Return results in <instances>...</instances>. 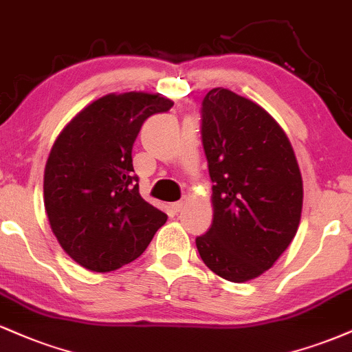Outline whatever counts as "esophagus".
Listing matches in <instances>:
<instances>
[{
  "mask_svg": "<svg viewBox=\"0 0 352 352\" xmlns=\"http://www.w3.org/2000/svg\"><path fill=\"white\" fill-rule=\"evenodd\" d=\"M184 206H186V201L181 199V201H177V202H173L171 208H173V210H175V212H181Z\"/></svg>",
  "mask_w": 352,
  "mask_h": 352,
  "instance_id": "1",
  "label": "esophagus"
}]
</instances>
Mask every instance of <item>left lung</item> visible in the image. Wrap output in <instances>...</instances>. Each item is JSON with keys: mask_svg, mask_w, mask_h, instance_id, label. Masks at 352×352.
I'll use <instances>...</instances> for the list:
<instances>
[{"mask_svg": "<svg viewBox=\"0 0 352 352\" xmlns=\"http://www.w3.org/2000/svg\"><path fill=\"white\" fill-rule=\"evenodd\" d=\"M201 115L214 219L196 245L214 274L247 282L274 265L298 230L300 168L282 126L249 98L217 87Z\"/></svg>", "mask_w": 352, "mask_h": 352, "instance_id": "8db88e82", "label": "left lung"}]
</instances>
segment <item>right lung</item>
<instances>
[{
    "mask_svg": "<svg viewBox=\"0 0 352 352\" xmlns=\"http://www.w3.org/2000/svg\"><path fill=\"white\" fill-rule=\"evenodd\" d=\"M175 105L160 94H109L57 136L44 171V206L78 265L111 272L133 262L168 216L140 196L131 150L144 120Z\"/></svg>",
    "mask_w": 352,
    "mask_h": 352,
    "instance_id": "add662e5",
    "label": "right lung"
}]
</instances>
